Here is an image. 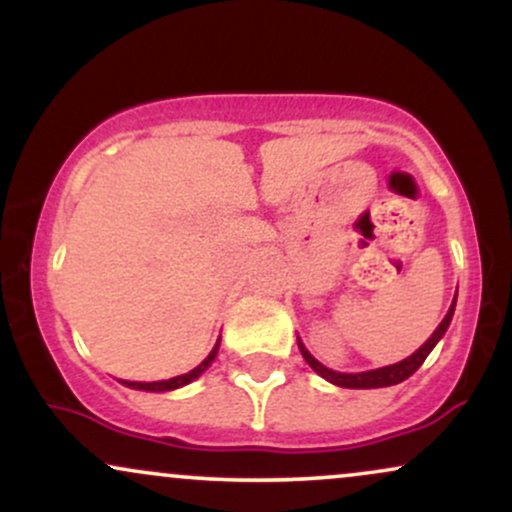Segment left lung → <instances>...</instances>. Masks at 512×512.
<instances>
[{
    "label": "left lung",
    "mask_w": 512,
    "mask_h": 512,
    "mask_svg": "<svg viewBox=\"0 0 512 512\" xmlns=\"http://www.w3.org/2000/svg\"><path fill=\"white\" fill-rule=\"evenodd\" d=\"M452 313H455V301H452L448 315L443 317V322H440V325H438V330L431 334V339H426V344L421 346V349H416L414 354H411L409 358H404V361L392 363V366H385V368L366 370V373H337V370H330L327 366H322V363L317 361V358L310 354L308 349H305V344L301 342V339H298V349H301L305 363H308V366L313 368L317 375H322V378H325V380H330L332 385L349 387V390H370V387H390V385L402 383V380H407L411 373H416V370H419L421 363L426 361V356L433 351V346L440 342V337H443L445 330H448V327H450Z\"/></svg>",
    "instance_id": "left-lung-1"
}]
</instances>
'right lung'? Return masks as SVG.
<instances>
[{
  "mask_svg": "<svg viewBox=\"0 0 512 512\" xmlns=\"http://www.w3.org/2000/svg\"><path fill=\"white\" fill-rule=\"evenodd\" d=\"M216 354H219V342H216L214 349H211V354L204 358L202 363H199L197 368H192L190 373L185 375H178V378H170V380H158V383H132V380H122V385L132 387V390H146V392H166V390H178V387L192 383V380L199 378V375L204 373L211 366V361H214Z\"/></svg>",
  "mask_w": 512,
  "mask_h": 512,
  "instance_id": "obj_1",
  "label": "right lung"
}]
</instances>
